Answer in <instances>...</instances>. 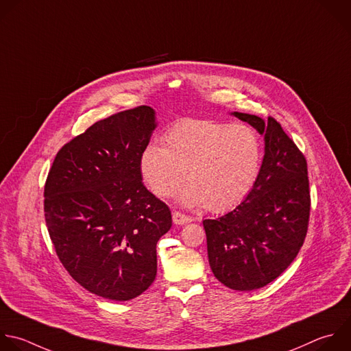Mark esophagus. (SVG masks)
<instances>
[{
    "label": "esophagus",
    "instance_id": "esophagus-1",
    "mask_svg": "<svg viewBox=\"0 0 351 351\" xmlns=\"http://www.w3.org/2000/svg\"><path fill=\"white\" fill-rule=\"evenodd\" d=\"M172 219H173V223L175 224H186V223H190L193 219L190 217V216H187V215H184V213H182V212H178V210H175L173 213H172Z\"/></svg>",
    "mask_w": 351,
    "mask_h": 351
}]
</instances>
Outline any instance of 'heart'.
<instances>
[{"mask_svg": "<svg viewBox=\"0 0 351 351\" xmlns=\"http://www.w3.org/2000/svg\"><path fill=\"white\" fill-rule=\"evenodd\" d=\"M259 134L245 124L186 120L164 136V147L149 145L139 158L143 182L158 197L178 195L186 206L206 205L224 212L240 205L254 190L262 167Z\"/></svg>", "mask_w": 351, "mask_h": 351, "instance_id": "obj_1", "label": "heart"}]
</instances>
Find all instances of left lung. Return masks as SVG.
Returning <instances> with one entry per match:
<instances>
[{"instance_id": "obj_1", "label": "left lung", "mask_w": 351, "mask_h": 351, "mask_svg": "<svg viewBox=\"0 0 351 351\" xmlns=\"http://www.w3.org/2000/svg\"><path fill=\"white\" fill-rule=\"evenodd\" d=\"M265 136L251 194L231 212L202 221L209 266L227 288L254 291L274 281L299 254L308 227L307 162L273 117L231 112Z\"/></svg>"}]
</instances>
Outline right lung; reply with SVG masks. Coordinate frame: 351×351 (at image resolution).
<instances>
[{
    "label": "right lung",
    "mask_w": 351,
    "mask_h": 351,
    "mask_svg": "<svg viewBox=\"0 0 351 351\" xmlns=\"http://www.w3.org/2000/svg\"><path fill=\"white\" fill-rule=\"evenodd\" d=\"M156 127L149 106L112 114L58 152L45 182V221L59 261L104 299L131 300L153 284L156 247L172 226L168 205L139 172Z\"/></svg>",
    "instance_id": "obj_1"
}]
</instances>
